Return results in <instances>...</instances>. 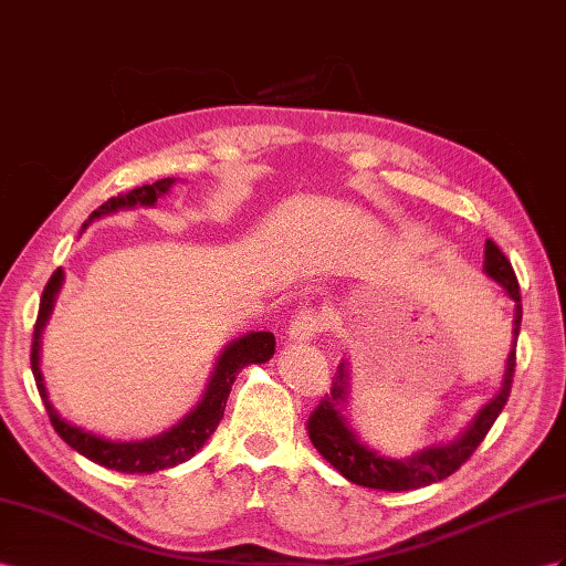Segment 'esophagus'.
<instances>
[{
	"label": "esophagus",
	"instance_id": "34e87169",
	"mask_svg": "<svg viewBox=\"0 0 566 566\" xmlns=\"http://www.w3.org/2000/svg\"><path fill=\"white\" fill-rule=\"evenodd\" d=\"M321 329H323V317L313 308H301L292 321V325H289V339L311 342L313 337H317V332Z\"/></svg>",
	"mask_w": 566,
	"mask_h": 566
}]
</instances>
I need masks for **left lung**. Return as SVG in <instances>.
Returning a JSON list of instances; mask_svg holds the SVG:
<instances>
[{
    "instance_id": "left-lung-1",
    "label": "left lung",
    "mask_w": 566,
    "mask_h": 566,
    "mask_svg": "<svg viewBox=\"0 0 566 566\" xmlns=\"http://www.w3.org/2000/svg\"><path fill=\"white\" fill-rule=\"evenodd\" d=\"M485 272L488 277L495 280L504 286V292L512 296L516 303L514 313V349L506 360V373L500 395L481 409L475 416V421L469 426V430L449 444L428 447L409 459H387L378 452H373L368 444L356 438V432L349 428L344 418V401H346V387H349V375L344 370V364H339L335 378H332L329 395L321 399V403L308 416V438L317 452L335 467L346 481L356 485L373 488V490H418L430 483L444 481L447 475L459 471L463 463L471 459V454L485 440L492 423L497 421L502 413L506 399L512 392L514 382V368H516V337L521 329V292L518 280L514 274V268L506 255L497 249L495 241H485Z\"/></svg>"
}]
</instances>
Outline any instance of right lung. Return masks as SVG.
I'll list each match as a JSON object with an SVG mask.
<instances>
[{
  "label": "right lung",
  "instance_id": "1",
  "mask_svg": "<svg viewBox=\"0 0 566 566\" xmlns=\"http://www.w3.org/2000/svg\"><path fill=\"white\" fill-rule=\"evenodd\" d=\"M171 184H174V179H163V181L134 188V191H128V193L114 196L91 214L88 222L97 220V217H103L107 212L119 210V208L153 206L159 196L169 191ZM62 280H64L62 270H54L45 289H42L38 321L33 327V344H31L33 378H35L42 401H45L50 423L56 430V434H60V438L69 447H74L78 454L99 463V467H105V469H114L122 473H155V471L177 467V463H184L186 459H191L198 449L208 442L214 428L220 426L222 416H224V407H227V397L231 392V385H234L239 370L251 366V364H265V360L272 358V354H274L272 332H249V335H243L241 339L231 342L227 346L220 360H217V368H214V375L208 385L206 397H202V401L184 418L181 423H177L163 434H157V438H153V440H143V442L103 440V438H97V434L85 432L76 426L66 423L64 418H60V413H56L52 409V403L48 401L45 385H42V375H40V366H38L40 332H42V327H45L48 317L52 313V303H54L56 292H60Z\"/></svg>",
  "mask_w": 566,
  "mask_h": 566
}]
</instances>
